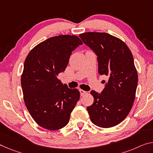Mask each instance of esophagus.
Masks as SVG:
<instances>
[{
    "instance_id": "esophagus-1",
    "label": "esophagus",
    "mask_w": 153,
    "mask_h": 153,
    "mask_svg": "<svg viewBox=\"0 0 153 153\" xmlns=\"http://www.w3.org/2000/svg\"><path fill=\"white\" fill-rule=\"evenodd\" d=\"M79 91H80V94H81V96H83L86 93V91L83 90H79Z\"/></svg>"
}]
</instances>
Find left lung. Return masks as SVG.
<instances>
[{"instance_id":"obj_1","label":"left lung","mask_w":153,"mask_h":153,"mask_svg":"<svg viewBox=\"0 0 153 153\" xmlns=\"http://www.w3.org/2000/svg\"><path fill=\"white\" fill-rule=\"evenodd\" d=\"M97 56L98 73L109 77L101 93L91 91L94 102L87 107L91 121L102 128L122 123L133 107L138 76L132 53L126 44L107 33L80 34Z\"/></svg>"}]
</instances>
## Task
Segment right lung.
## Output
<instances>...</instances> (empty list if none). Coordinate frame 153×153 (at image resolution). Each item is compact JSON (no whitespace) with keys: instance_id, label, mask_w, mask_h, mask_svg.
Wrapping results in <instances>:
<instances>
[{"instance_id":"right-lung-1","label":"right lung","mask_w":153,"mask_h":153,"mask_svg":"<svg viewBox=\"0 0 153 153\" xmlns=\"http://www.w3.org/2000/svg\"><path fill=\"white\" fill-rule=\"evenodd\" d=\"M81 44L77 36H55L34 47L26 58L21 76L24 100L42 128L55 131L68 123L80 92L63 85L58 74L65 70L72 52Z\"/></svg>"}]
</instances>
